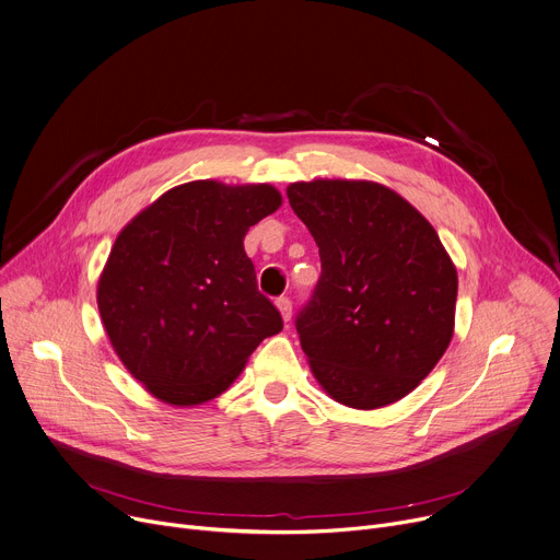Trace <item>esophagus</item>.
I'll use <instances>...</instances> for the list:
<instances>
[{
    "instance_id": "obj_1",
    "label": "esophagus",
    "mask_w": 560,
    "mask_h": 560,
    "mask_svg": "<svg viewBox=\"0 0 560 560\" xmlns=\"http://www.w3.org/2000/svg\"><path fill=\"white\" fill-rule=\"evenodd\" d=\"M277 308H279V313H281V317H283V322L288 324L290 317H292V301H290L288 296H279V299H277Z\"/></svg>"
}]
</instances>
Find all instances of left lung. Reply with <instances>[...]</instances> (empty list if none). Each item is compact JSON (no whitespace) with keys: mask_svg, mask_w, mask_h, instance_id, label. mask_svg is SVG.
<instances>
[{"mask_svg":"<svg viewBox=\"0 0 560 560\" xmlns=\"http://www.w3.org/2000/svg\"><path fill=\"white\" fill-rule=\"evenodd\" d=\"M322 277L296 332L319 386L350 409L409 395L440 362L455 326L457 272L433 225L373 180L288 185Z\"/></svg>","mask_w":560,"mask_h":560,"instance_id":"left-lung-1","label":"left lung"}]
</instances>
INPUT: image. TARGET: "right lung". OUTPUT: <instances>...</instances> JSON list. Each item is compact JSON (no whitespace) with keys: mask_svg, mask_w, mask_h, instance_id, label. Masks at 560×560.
<instances>
[{"mask_svg":"<svg viewBox=\"0 0 560 560\" xmlns=\"http://www.w3.org/2000/svg\"><path fill=\"white\" fill-rule=\"evenodd\" d=\"M281 208L268 183L191 180L118 234L97 281V311L125 369L156 399L221 395L283 322L257 288L243 238Z\"/></svg>","mask_w":560,"mask_h":560,"instance_id":"add662e5","label":"right lung"}]
</instances>
